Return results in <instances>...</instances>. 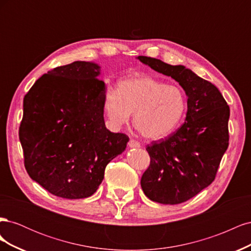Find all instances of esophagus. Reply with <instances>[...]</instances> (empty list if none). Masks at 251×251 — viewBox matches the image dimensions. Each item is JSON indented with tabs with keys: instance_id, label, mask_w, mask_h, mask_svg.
Instances as JSON below:
<instances>
[{
	"instance_id": "obj_1",
	"label": "esophagus",
	"mask_w": 251,
	"mask_h": 251,
	"mask_svg": "<svg viewBox=\"0 0 251 251\" xmlns=\"http://www.w3.org/2000/svg\"><path fill=\"white\" fill-rule=\"evenodd\" d=\"M127 146H128V148H140V143L134 139H131L130 141H128Z\"/></svg>"
}]
</instances>
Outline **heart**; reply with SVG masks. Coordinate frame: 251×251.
Instances as JSON below:
<instances>
[{
    "instance_id": "1",
    "label": "heart",
    "mask_w": 251,
    "mask_h": 251,
    "mask_svg": "<svg viewBox=\"0 0 251 251\" xmlns=\"http://www.w3.org/2000/svg\"><path fill=\"white\" fill-rule=\"evenodd\" d=\"M186 96L178 86L148 75H133L119 80L117 91L104 92L102 107L109 123L121 127L130 120L148 139H160L178 126L186 111Z\"/></svg>"
}]
</instances>
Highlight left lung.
<instances>
[{"mask_svg":"<svg viewBox=\"0 0 251 251\" xmlns=\"http://www.w3.org/2000/svg\"><path fill=\"white\" fill-rule=\"evenodd\" d=\"M137 59L178 81L187 96L184 124L168 138L147 147L151 163L141 177L142 191L161 204L185 202L216 177L228 148L229 107L215 85L184 66L148 56Z\"/></svg>","mask_w":251,"mask_h":251,"instance_id":"1","label":"left lung"}]
</instances>
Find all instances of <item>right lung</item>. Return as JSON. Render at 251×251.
<instances>
[{"label": "right lung", "instance_id": "1", "mask_svg": "<svg viewBox=\"0 0 251 251\" xmlns=\"http://www.w3.org/2000/svg\"><path fill=\"white\" fill-rule=\"evenodd\" d=\"M100 68L79 60L54 68L24 97L19 136L26 171L60 198L92 196L105 166L128 142L126 135L105 127Z\"/></svg>", "mask_w": 251, "mask_h": 251}]
</instances>
